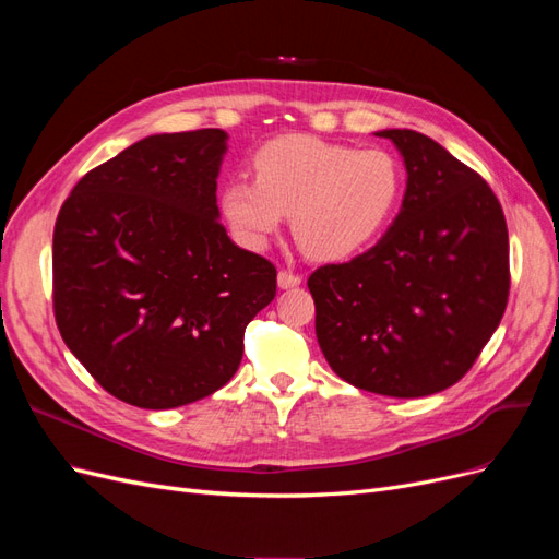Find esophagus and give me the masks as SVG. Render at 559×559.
Returning <instances> with one entry per match:
<instances>
[{
  "instance_id": "1",
  "label": "esophagus",
  "mask_w": 559,
  "mask_h": 559,
  "mask_svg": "<svg viewBox=\"0 0 559 559\" xmlns=\"http://www.w3.org/2000/svg\"><path fill=\"white\" fill-rule=\"evenodd\" d=\"M302 282V277L298 273H292V270H280L277 273V284L282 286V289H294V286H298Z\"/></svg>"
}]
</instances>
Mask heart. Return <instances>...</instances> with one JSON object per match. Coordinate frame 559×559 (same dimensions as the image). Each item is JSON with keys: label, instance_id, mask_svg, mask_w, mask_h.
<instances>
[{"label": "heart", "instance_id": "b5f03b06", "mask_svg": "<svg viewBox=\"0 0 559 559\" xmlns=\"http://www.w3.org/2000/svg\"><path fill=\"white\" fill-rule=\"evenodd\" d=\"M253 179H235L222 193L226 222L238 238L263 247L292 214L300 247L337 261L373 242L394 216L403 189L399 160L384 148H354L310 134L263 144Z\"/></svg>", "mask_w": 559, "mask_h": 559}]
</instances>
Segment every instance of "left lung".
Wrapping results in <instances>:
<instances>
[{
    "mask_svg": "<svg viewBox=\"0 0 559 559\" xmlns=\"http://www.w3.org/2000/svg\"><path fill=\"white\" fill-rule=\"evenodd\" d=\"M408 186L376 247L308 280L314 331L337 378L417 399L460 382L497 331L511 289L509 228L495 191L415 130H382Z\"/></svg>",
    "mask_w": 559,
    "mask_h": 559,
    "instance_id": "1",
    "label": "left lung"
}]
</instances>
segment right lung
Segmentation results:
<instances>
[{"mask_svg":"<svg viewBox=\"0 0 559 559\" xmlns=\"http://www.w3.org/2000/svg\"><path fill=\"white\" fill-rule=\"evenodd\" d=\"M228 134L151 138L93 167L53 230V312L64 345L116 399L165 411L238 370L245 329L277 294V270L218 222Z\"/></svg>","mask_w":559,"mask_h":559,"instance_id":"1","label":"right lung"}]
</instances>
